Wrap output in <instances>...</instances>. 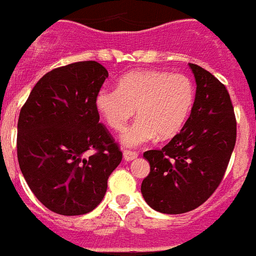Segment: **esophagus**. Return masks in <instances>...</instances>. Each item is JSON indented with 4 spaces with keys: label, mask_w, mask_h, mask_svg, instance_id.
<instances>
[{
    "label": "esophagus",
    "mask_w": 256,
    "mask_h": 256,
    "mask_svg": "<svg viewBox=\"0 0 256 256\" xmlns=\"http://www.w3.org/2000/svg\"><path fill=\"white\" fill-rule=\"evenodd\" d=\"M137 157H138V153H136V152H130V150H124V152H123V158H124L126 162L136 160Z\"/></svg>",
    "instance_id": "obj_1"
}]
</instances>
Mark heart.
<instances>
[{
  "label": "heart",
  "instance_id": "heart-1",
  "mask_svg": "<svg viewBox=\"0 0 256 256\" xmlns=\"http://www.w3.org/2000/svg\"><path fill=\"white\" fill-rule=\"evenodd\" d=\"M194 98V85L187 76L144 69L120 77L116 90L98 92L94 107L115 132H122L137 111L138 119L120 141L126 146H140L157 137H175L188 119Z\"/></svg>",
  "mask_w": 256,
  "mask_h": 256
}]
</instances>
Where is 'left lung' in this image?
Listing matches in <instances>:
<instances>
[{
  "label": "left lung",
  "mask_w": 256,
  "mask_h": 256,
  "mask_svg": "<svg viewBox=\"0 0 256 256\" xmlns=\"http://www.w3.org/2000/svg\"><path fill=\"white\" fill-rule=\"evenodd\" d=\"M188 66L196 84L190 116L162 149L144 153L150 166L141 184L144 200L166 214L196 209L214 192L236 144V119L226 88L204 68Z\"/></svg>",
  "instance_id": "obj_1"
}]
</instances>
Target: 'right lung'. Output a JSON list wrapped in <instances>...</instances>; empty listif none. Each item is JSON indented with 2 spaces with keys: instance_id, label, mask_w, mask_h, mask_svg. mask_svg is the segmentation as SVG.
<instances>
[{
  "instance_id": "right-lung-1",
  "label": "right lung",
  "mask_w": 256,
  "mask_h": 256,
  "mask_svg": "<svg viewBox=\"0 0 256 256\" xmlns=\"http://www.w3.org/2000/svg\"><path fill=\"white\" fill-rule=\"evenodd\" d=\"M107 77V69L96 60L51 70L38 81L20 111L18 166L35 196L58 214L92 212L122 160L94 107Z\"/></svg>"
}]
</instances>
